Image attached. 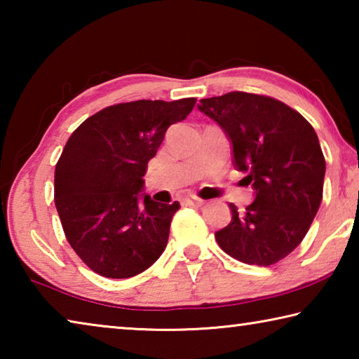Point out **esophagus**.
<instances>
[{
    "instance_id": "obj_1",
    "label": "esophagus",
    "mask_w": 359,
    "mask_h": 359,
    "mask_svg": "<svg viewBox=\"0 0 359 359\" xmlns=\"http://www.w3.org/2000/svg\"><path fill=\"white\" fill-rule=\"evenodd\" d=\"M204 201L201 198L194 196V194H184V196L180 198V204L182 205H201Z\"/></svg>"
}]
</instances>
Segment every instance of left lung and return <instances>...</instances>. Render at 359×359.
<instances>
[{"label":"left lung","instance_id":"8db88e82","mask_svg":"<svg viewBox=\"0 0 359 359\" xmlns=\"http://www.w3.org/2000/svg\"><path fill=\"white\" fill-rule=\"evenodd\" d=\"M233 145V163L245 172L255 201L217 231L224 253L245 264L271 266L306 238L323 198L326 163L318 136L299 112L264 95L231 92L201 100Z\"/></svg>","mask_w":359,"mask_h":359}]
</instances>
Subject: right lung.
I'll return each instance as SVG.
<instances>
[{
  "instance_id": "right-lung-1",
  "label": "right lung",
  "mask_w": 359,
  "mask_h": 359,
  "mask_svg": "<svg viewBox=\"0 0 359 359\" xmlns=\"http://www.w3.org/2000/svg\"><path fill=\"white\" fill-rule=\"evenodd\" d=\"M196 98L139 100L109 106L72 133L55 166V205L66 239L107 278L141 274L165 252L180 204L141 193L147 163L166 130Z\"/></svg>"
}]
</instances>
